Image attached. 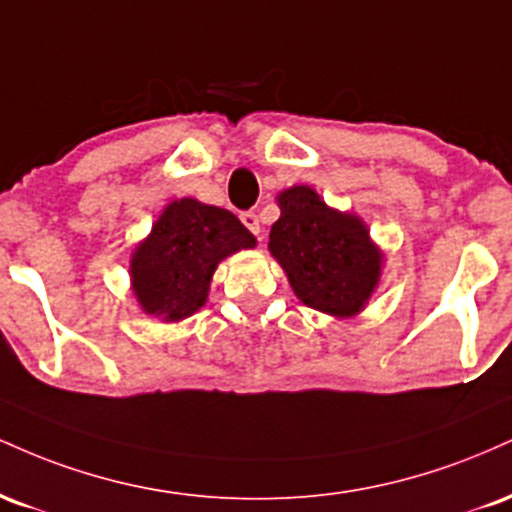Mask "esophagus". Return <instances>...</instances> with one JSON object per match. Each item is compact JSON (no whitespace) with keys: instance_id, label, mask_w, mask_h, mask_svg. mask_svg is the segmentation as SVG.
<instances>
[{"instance_id":"34e87169","label":"esophagus","mask_w":512,"mask_h":512,"mask_svg":"<svg viewBox=\"0 0 512 512\" xmlns=\"http://www.w3.org/2000/svg\"><path fill=\"white\" fill-rule=\"evenodd\" d=\"M240 221H243V226L248 228L250 233H255V236H260V219H257L255 211H245V214H240Z\"/></svg>"}]
</instances>
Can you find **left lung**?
Listing matches in <instances>:
<instances>
[{
  "mask_svg": "<svg viewBox=\"0 0 512 512\" xmlns=\"http://www.w3.org/2000/svg\"><path fill=\"white\" fill-rule=\"evenodd\" d=\"M276 202L281 216L269 233V252L284 267L293 293L320 313H361L383 267V252L366 223L330 209L308 185L289 187Z\"/></svg>",
  "mask_w": 512,
  "mask_h": 512,
  "instance_id": "1",
  "label": "left lung"
}]
</instances>
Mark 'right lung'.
I'll return each instance as SVG.
<instances>
[{
	"label": "right lung",
	"mask_w": 512,
	"mask_h": 512,
	"mask_svg": "<svg viewBox=\"0 0 512 512\" xmlns=\"http://www.w3.org/2000/svg\"><path fill=\"white\" fill-rule=\"evenodd\" d=\"M245 248H255V236L231 211L192 197L175 199L132 252L134 296L146 315L185 320L207 303L219 262Z\"/></svg>",
	"instance_id": "right-lung-1"
}]
</instances>
